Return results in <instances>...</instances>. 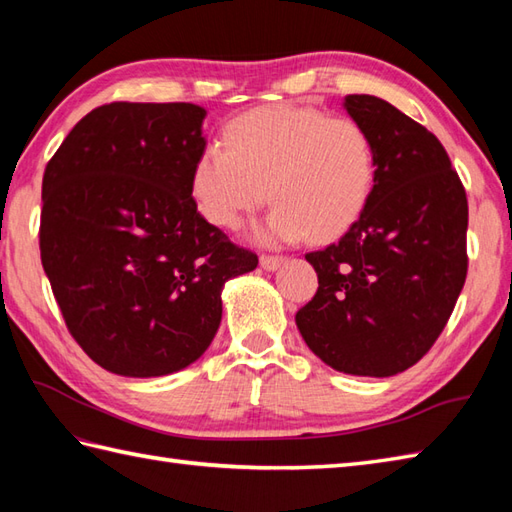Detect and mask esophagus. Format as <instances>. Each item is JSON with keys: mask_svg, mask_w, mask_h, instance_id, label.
Instances as JSON below:
<instances>
[{"mask_svg": "<svg viewBox=\"0 0 512 512\" xmlns=\"http://www.w3.org/2000/svg\"><path fill=\"white\" fill-rule=\"evenodd\" d=\"M284 262H286V257H281V255H262V257H259V264H262L264 270H277Z\"/></svg>", "mask_w": 512, "mask_h": 512, "instance_id": "34e87169", "label": "esophagus"}]
</instances>
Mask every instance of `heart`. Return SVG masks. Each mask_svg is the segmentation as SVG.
<instances>
[{
	"instance_id": "1",
	"label": "heart",
	"mask_w": 512,
	"mask_h": 512,
	"mask_svg": "<svg viewBox=\"0 0 512 512\" xmlns=\"http://www.w3.org/2000/svg\"><path fill=\"white\" fill-rule=\"evenodd\" d=\"M222 145L206 147L191 169L189 191L206 222L233 231L266 200L259 242H330L361 217L376 180V149L352 118L317 107L275 105L239 114Z\"/></svg>"
}]
</instances>
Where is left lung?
I'll list each match as a JSON object with an SVG mask.
<instances>
[{
    "instance_id": "obj_1",
    "label": "left lung",
    "mask_w": 512,
    "mask_h": 512,
    "mask_svg": "<svg viewBox=\"0 0 512 512\" xmlns=\"http://www.w3.org/2000/svg\"><path fill=\"white\" fill-rule=\"evenodd\" d=\"M343 107L374 140V189L339 242L306 255L319 288L295 321L336 372L385 378L416 365L451 317L469 268V204L427 127L378 96L350 94Z\"/></svg>"
}]
</instances>
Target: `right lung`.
Returning a JSON list of instances; mask_svg holds the SVG:
<instances>
[{
  "mask_svg": "<svg viewBox=\"0 0 512 512\" xmlns=\"http://www.w3.org/2000/svg\"><path fill=\"white\" fill-rule=\"evenodd\" d=\"M206 112L110 103L74 125L41 187V264L74 341L118 376L184 369L222 321V288L257 268L198 213Z\"/></svg>",
  "mask_w": 512,
  "mask_h": 512,
  "instance_id": "right-lung-1",
  "label": "right lung"
}]
</instances>
